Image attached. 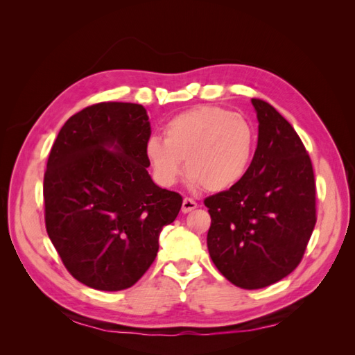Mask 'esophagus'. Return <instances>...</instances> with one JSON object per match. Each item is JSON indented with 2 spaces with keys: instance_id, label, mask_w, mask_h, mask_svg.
I'll return each instance as SVG.
<instances>
[{
  "instance_id": "esophagus-1",
  "label": "esophagus",
  "mask_w": 355,
  "mask_h": 355,
  "mask_svg": "<svg viewBox=\"0 0 355 355\" xmlns=\"http://www.w3.org/2000/svg\"><path fill=\"white\" fill-rule=\"evenodd\" d=\"M194 209H197V201L189 198V197L184 198V202H182V211L189 213V211H192Z\"/></svg>"
}]
</instances>
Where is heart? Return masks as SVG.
I'll return each mask as SVG.
<instances>
[{
    "instance_id": "obj_1",
    "label": "heart",
    "mask_w": 355,
    "mask_h": 355,
    "mask_svg": "<svg viewBox=\"0 0 355 355\" xmlns=\"http://www.w3.org/2000/svg\"><path fill=\"white\" fill-rule=\"evenodd\" d=\"M254 151V132L244 116L219 106L180 112L164 127V141L151 137L146 157L163 187L175 185L185 161L187 176L207 192H223L244 178Z\"/></svg>"
}]
</instances>
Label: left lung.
<instances>
[{
    "instance_id": "left-lung-1",
    "label": "left lung",
    "mask_w": 355,
    "mask_h": 355,
    "mask_svg": "<svg viewBox=\"0 0 355 355\" xmlns=\"http://www.w3.org/2000/svg\"><path fill=\"white\" fill-rule=\"evenodd\" d=\"M259 121L249 170L234 188L204 200L213 263L232 284L271 286L300 263L317 222L311 158L272 105L252 99Z\"/></svg>"
}]
</instances>
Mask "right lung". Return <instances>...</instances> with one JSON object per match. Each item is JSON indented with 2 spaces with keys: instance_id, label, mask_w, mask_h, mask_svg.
<instances>
[{
  "instance_id": "add662e5",
  "label": "right lung",
  "mask_w": 355,
  "mask_h": 355,
  "mask_svg": "<svg viewBox=\"0 0 355 355\" xmlns=\"http://www.w3.org/2000/svg\"><path fill=\"white\" fill-rule=\"evenodd\" d=\"M151 124L137 103L101 102L60 128L44 173L49 237L69 274L92 288L132 287L158 252L180 194L148 175ZM114 146L116 153L106 150Z\"/></svg>"
}]
</instances>
